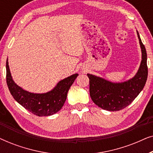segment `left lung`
<instances>
[{
    "label": "left lung",
    "instance_id": "left-lung-1",
    "mask_svg": "<svg viewBox=\"0 0 153 153\" xmlns=\"http://www.w3.org/2000/svg\"><path fill=\"white\" fill-rule=\"evenodd\" d=\"M141 48L142 60L138 72L132 79L123 83H112L88 74L90 95L96 105L104 110L116 111L123 109L132 102L143 90L148 77L147 53L137 31Z\"/></svg>",
    "mask_w": 153,
    "mask_h": 153
}]
</instances>
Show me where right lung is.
Returning <instances> with one entry per match:
<instances>
[{"label":"right lung","instance_id":"obj_1","mask_svg":"<svg viewBox=\"0 0 153 153\" xmlns=\"http://www.w3.org/2000/svg\"><path fill=\"white\" fill-rule=\"evenodd\" d=\"M78 74L60 81L52 91L47 93L36 94L24 91L14 83L10 73L8 60L6 61V81L9 91L18 103L37 116H48L61 109L67 99L69 89Z\"/></svg>","mask_w":153,"mask_h":153}]
</instances>
